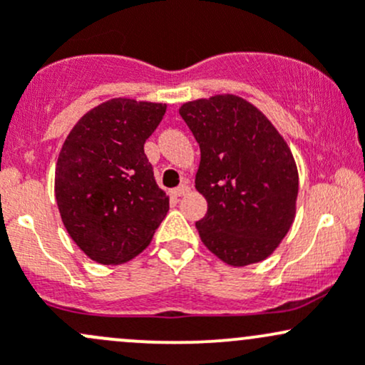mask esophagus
Here are the masks:
<instances>
[{"instance_id": "1", "label": "esophagus", "mask_w": 365, "mask_h": 365, "mask_svg": "<svg viewBox=\"0 0 365 365\" xmlns=\"http://www.w3.org/2000/svg\"><path fill=\"white\" fill-rule=\"evenodd\" d=\"M190 190H191L190 184L184 182V184H181V186H179V187H175V190H172V195H174L175 198H178V197H184V195H186V193H190Z\"/></svg>"}]
</instances>
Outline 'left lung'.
<instances>
[{
  "label": "left lung",
  "instance_id": "1",
  "mask_svg": "<svg viewBox=\"0 0 365 365\" xmlns=\"http://www.w3.org/2000/svg\"><path fill=\"white\" fill-rule=\"evenodd\" d=\"M179 115L200 146L195 187L207 200L203 245L230 266L272 256L291 230L299 178L273 123L233 93L184 103Z\"/></svg>",
  "mask_w": 365,
  "mask_h": 365
}]
</instances>
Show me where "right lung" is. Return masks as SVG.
<instances>
[{"mask_svg": "<svg viewBox=\"0 0 365 365\" xmlns=\"http://www.w3.org/2000/svg\"><path fill=\"white\" fill-rule=\"evenodd\" d=\"M167 104L106 101L66 137L56 165V200L73 242L92 261L121 264L150 245L168 212L144 143Z\"/></svg>", "mask_w": 365, "mask_h": 365, "instance_id": "1", "label": "right lung"}]
</instances>
